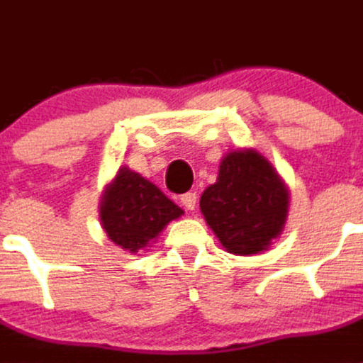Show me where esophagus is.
I'll return each instance as SVG.
<instances>
[{
  "instance_id": "1",
  "label": "esophagus",
  "mask_w": 363,
  "mask_h": 363,
  "mask_svg": "<svg viewBox=\"0 0 363 363\" xmlns=\"http://www.w3.org/2000/svg\"><path fill=\"white\" fill-rule=\"evenodd\" d=\"M181 203L182 206L186 210H196L197 206V194L196 191H188L184 196H181Z\"/></svg>"
}]
</instances>
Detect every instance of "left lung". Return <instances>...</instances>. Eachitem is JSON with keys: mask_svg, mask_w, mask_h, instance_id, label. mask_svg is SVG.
I'll use <instances>...</instances> for the list:
<instances>
[{"mask_svg": "<svg viewBox=\"0 0 363 363\" xmlns=\"http://www.w3.org/2000/svg\"><path fill=\"white\" fill-rule=\"evenodd\" d=\"M199 206L221 245L249 257L267 251L282 234L290 191L257 149H233L221 158L218 181L203 191Z\"/></svg>", "mask_w": 363, "mask_h": 363, "instance_id": "obj_1", "label": "left lung"}]
</instances>
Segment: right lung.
I'll use <instances>...</instances> for the list:
<instances>
[{
  "label": "right lung",
  "mask_w": 363,
  "mask_h": 363,
  "mask_svg": "<svg viewBox=\"0 0 363 363\" xmlns=\"http://www.w3.org/2000/svg\"><path fill=\"white\" fill-rule=\"evenodd\" d=\"M184 214L160 188L121 166L99 201L101 227L108 240L133 255L147 251L173 219Z\"/></svg>",
  "instance_id": "obj_1"
}]
</instances>
